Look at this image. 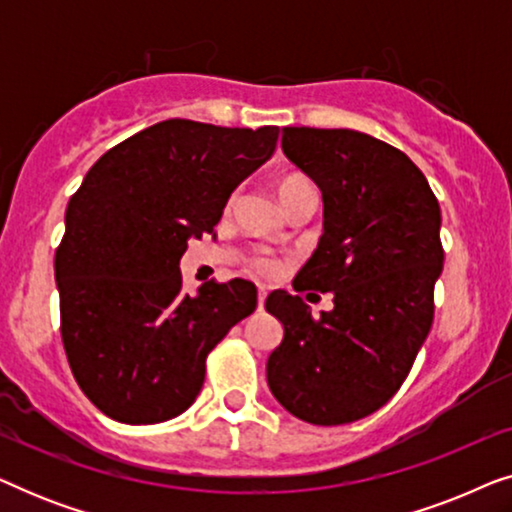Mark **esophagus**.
Listing matches in <instances>:
<instances>
[{"instance_id":"1","label":"esophagus","mask_w":512,"mask_h":512,"mask_svg":"<svg viewBox=\"0 0 512 512\" xmlns=\"http://www.w3.org/2000/svg\"><path fill=\"white\" fill-rule=\"evenodd\" d=\"M263 305H265V291L261 289L258 291V310H263Z\"/></svg>"}]
</instances>
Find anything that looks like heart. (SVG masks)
Segmentation results:
<instances>
[{
    "label": "heart",
    "mask_w": 512,
    "mask_h": 512,
    "mask_svg": "<svg viewBox=\"0 0 512 512\" xmlns=\"http://www.w3.org/2000/svg\"><path fill=\"white\" fill-rule=\"evenodd\" d=\"M277 191H279V198H282V205H284V202L289 200V198H293V195H296V193L314 191V188H312V184L307 179L296 177V174H289V177H284L282 181H279ZM247 268L251 272H256V275L272 277L277 272V261L270 254H263V251H258V254L249 256Z\"/></svg>",
    "instance_id": "heart-1"
}]
</instances>
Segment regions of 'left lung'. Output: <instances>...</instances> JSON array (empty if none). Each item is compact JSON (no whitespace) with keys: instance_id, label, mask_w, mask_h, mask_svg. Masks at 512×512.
<instances>
[{"instance_id":"1","label":"left lung","mask_w":512,"mask_h":512,"mask_svg":"<svg viewBox=\"0 0 512 512\" xmlns=\"http://www.w3.org/2000/svg\"><path fill=\"white\" fill-rule=\"evenodd\" d=\"M282 149L324 198V235L293 289L331 291L333 310L314 319L300 296L270 293L284 340L268 384L303 422L349 424L401 389L431 331L440 207L422 170L366 132L284 128Z\"/></svg>"}]
</instances>
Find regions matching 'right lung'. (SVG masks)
<instances>
[{"label": "right lung", "instance_id": "1", "mask_svg": "<svg viewBox=\"0 0 512 512\" xmlns=\"http://www.w3.org/2000/svg\"><path fill=\"white\" fill-rule=\"evenodd\" d=\"M277 125L156 123L90 167L55 251L69 368L97 410L158 424L188 410L207 354L256 310L247 279L181 291L191 237L212 233L230 193L272 153Z\"/></svg>", "mask_w": 512, "mask_h": 512}]
</instances>
